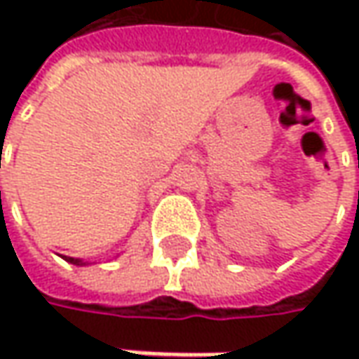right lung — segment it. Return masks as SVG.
Instances as JSON below:
<instances>
[{
    "mask_svg": "<svg viewBox=\"0 0 359 359\" xmlns=\"http://www.w3.org/2000/svg\"><path fill=\"white\" fill-rule=\"evenodd\" d=\"M65 259H67L69 264H76V266H83V262H81V259H76V257H65Z\"/></svg>",
    "mask_w": 359,
    "mask_h": 359,
    "instance_id": "obj_1",
    "label": "right lung"
}]
</instances>
